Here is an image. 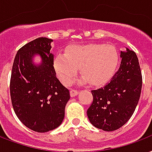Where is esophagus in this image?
Wrapping results in <instances>:
<instances>
[{
	"mask_svg": "<svg viewBox=\"0 0 152 152\" xmlns=\"http://www.w3.org/2000/svg\"><path fill=\"white\" fill-rule=\"evenodd\" d=\"M70 96H71V97H75V96L77 95V94H78V90L75 89H70Z\"/></svg>",
	"mask_w": 152,
	"mask_h": 152,
	"instance_id": "obj_1",
	"label": "esophagus"
}]
</instances>
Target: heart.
<instances>
[{
  "label": "heart",
  "instance_id": "b5f03b06",
  "mask_svg": "<svg viewBox=\"0 0 152 152\" xmlns=\"http://www.w3.org/2000/svg\"><path fill=\"white\" fill-rule=\"evenodd\" d=\"M117 50L111 45L89 44L75 46L66 54H58L54 60V66L61 82L71 84L80 68L83 75L81 82L93 86L105 83L113 75L118 64Z\"/></svg>",
  "mask_w": 152,
  "mask_h": 152
}]
</instances>
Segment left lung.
Masks as SVG:
<instances>
[{
  "label": "left lung",
  "mask_w": 152,
  "mask_h": 152,
  "mask_svg": "<svg viewBox=\"0 0 152 152\" xmlns=\"http://www.w3.org/2000/svg\"><path fill=\"white\" fill-rule=\"evenodd\" d=\"M118 70L103 87L91 90L93 102L87 116L94 127L111 132L120 129L131 118L142 89V74L136 53L121 51Z\"/></svg>",
  "instance_id": "obj_1"
}]
</instances>
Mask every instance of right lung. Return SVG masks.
Here are the masks:
<instances>
[{
    "instance_id": "1",
    "label": "right lung",
    "mask_w": 152,
    "mask_h": 152,
    "mask_svg": "<svg viewBox=\"0 0 152 152\" xmlns=\"http://www.w3.org/2000/svg\"><path fill=\"white\" fill-rule=\"evenodd\" d=\"M52 39L39 37L17 51L10 78V96L14 112L27 128L38 132L56 129L63 122L70 91L61 84L50 53ZM41 55L35 66L32 57Z\"/></svg>"
}]
</instances>
